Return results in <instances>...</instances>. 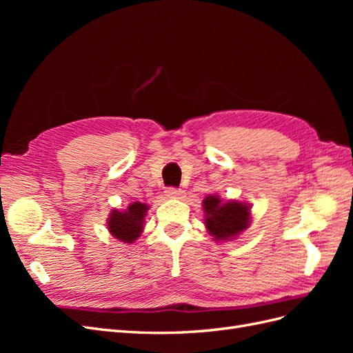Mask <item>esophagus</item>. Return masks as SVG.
I'll list each match as a JSON object with an SVG mask.
<instances>
[{"instance_id": "1", "label": "esophagus", "mask_w": 353, "mask_h": 353, "mask_svg": "<svg viewBox=\"0 0 353 353\" xmlns=\"http://www.w3.org/2000/svg\"><path fill=\"white\" fill-rule=\"evenodd\" d=\"M166 196L168 197H178V196H181V193H183V191H181L179 188H175V187H169L166 191Z\"/></svg>"}]
</instances>
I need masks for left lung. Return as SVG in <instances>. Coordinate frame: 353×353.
I'll return each mask as SVG.
<instances>
[{
	"label": "left lung",
	"instance_id": "obj_1",
	"mask_svg": "<svg viewBox=\"0 0 353 353\" xmlns=\"http://www.w3.org/2000/svg\"><path fill=\"white\" fill-rule=\"evenodd\" d=\"M205 225L215 240H231L250 223V206L237 200L222 203L218 196H208L203 200Z\"/></svg>",
	"mask_w": 353,
	"mask_h": 353
}]
</instances>
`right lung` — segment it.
<instances>
[{
	"label": "right lung",
	"mask_w": 353,
	"mask_h": 353,
	"mask_svg": "<svg viewBox=\"0 0 353 353\" xmlns=\"http://www.w3.org/2000/svg\"><path fill=\"white\" fill-rule=\"evenodd\" d=\"M148 206L141 201H134L126 210H112L108 219V227L112 236L123 243H134L144 227V216Z\"/></svg>",
	"instance_id": "add662e5"
}]
</instances>
